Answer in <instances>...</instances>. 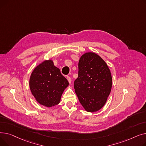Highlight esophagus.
<instances>
[{
    "label": "esophagus",
    "instance_id": "esophagus-1",
    "mask_svg": "<svg viewBox=\"0 0 146 146\" xmlns=\"http://www.w3.org/2000/svg\"><path fill=\"white\" fill-rule=\"evenodd\" d=\"M67 80L68 81L69 83L71 84V83H72V79H71L70 77H69V76H67Z\"/></svg>",
    "mask_w": 146,
    "mask_h": 146
}]
</instances>
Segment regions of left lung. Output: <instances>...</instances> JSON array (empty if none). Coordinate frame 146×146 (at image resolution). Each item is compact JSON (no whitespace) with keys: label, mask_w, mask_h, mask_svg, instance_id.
<instances>
[{"label":"left lung","mask_w":146,"mask_h":146,"mask_svg":"<svg viewBox=\"0 0 146 146\" xmlns=\"http://www.w3.org/2000/svg\"><path fill=\"white\" fill-rule=\"evenodd\" d=\"M112 85L111 73L105 61L94 52L83 54L79 59L78 78L74 82V88L85 111L100 110L111 93Z\"/></svg>","instance_id":"left-lung-1"}]
</instances>
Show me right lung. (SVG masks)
<instances>
[{
  "mask_svg": "<svg viewBox=\"0 0 146 146\" xmlns=\"http://www.w3.org/2000/svg\"><path fill=\"white\" fill-rule=\"evenodd\" d=\"M29 86L35 100L48 108L60 102L68 82L61 74L52 60H45L35 67L30 76Z\"/></svg>",
  "mask_w": 146,
  "mask_h": 146,
  "instance_id": "obj_1",
  "label": "right lung"
}]
</instances>
